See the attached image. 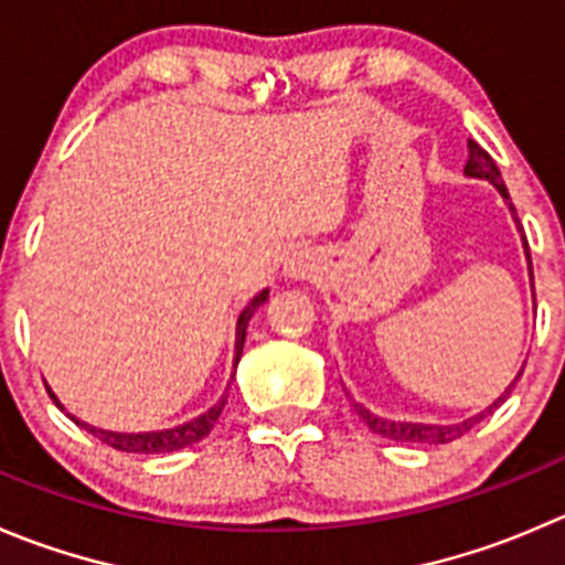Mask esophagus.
<instances>
[{
	"mask_svg": "<svg viewBox=\"0 0 565 565\" xmlns=\"http://www.w3.org/2000/svg\"><path fill=\"white\" fill-rule=\"evenodd\" d=\"M313 268L316 266L313 260H310V255H305V252H294V255L286 260V268H282V271H286V277L291 279H305Z\"/></svg>",
	"mask_w": 565,
	"mask_h": 565,
	"instance_id": "esophagus-1",
	"label": "esophagus"
}]
</instances>
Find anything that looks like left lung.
<instances>
[{"label":"left lung","instance_id":"left-lung-1","mask_svg":"<svg viewBox=\"0 0 565 565\" xmlns=\"http://www.w3.org/2000/svg\"><path fill=\"white\" fill-rule=\"evenodd\" d=\"M466 147H469V163H466L463 174H466V177H475V180H488V182H491L493 188H497L499 196H502V199H504V205H508L510 216H513L515 227H519V233H521L519 216H515V207H513V202H510V193H508V188H504L502 174H499V169H497V163H493V158H491V154L486 152V149L480 147V143L469 141V143H466ZM521 244H524V257H527L530 277H533V260H530V246H527V238H524V233H521ZM533 299H535V297H533ZM521 372H524V366H521ZM521 372L515 374L513 383H510L508 388H504V394H502V396H497V399H493L491 405L486 407V411L475 413V416L463 418V422H458V424L391 422V418L374 416V413L369 411V407L360 405V402H352V405H354V411H358V416L369 424V429H372V433H377V435H383V438H391V440H405V444H449V440H455V438H460V435L469 433V429L475 427V424H480L482 418H486L488 413L493 411V407L502 405V402L508 399L510 391H513V385L519 383Z\"/></svg>","mask_w":565,"mask_h":565}]
</instances>
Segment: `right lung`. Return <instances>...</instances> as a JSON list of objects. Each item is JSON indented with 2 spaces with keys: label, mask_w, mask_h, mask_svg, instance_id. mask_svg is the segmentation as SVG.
Returning a JSON list of instances; mask_svg holds the SVG:
<instances>
[{
  "label": "right lung",
  "mask_w": 565,
  "mask_h": 565,
  "mask_svg": "<svg viewBox=\"0 0 565 565\" xmlns=\"http://www.w3.org/2000/svg\"><path fill=\"white\" fill-rule=\"evenodd\" d=\"M268 299V288H263L260 294H255V297L249 299V302L244 305V310H241L238 316V324H235V358H233V366H238L241 360V352H244V341H246V327H249L252 316H255V310L260 308L263 302ZM46 391H50L52 402H55L61 411H66L63 407V402L57 399L55 391L46 385ZM224 405H227V391L222 394V399L216 402V405L211 407V411L199 413L196 418H191V422L185 424H177V427H169V429H152V433H116V429H102V427H94V424L88 422H79L74 413H66L68 418H72L74 424H79L83 429H88L90 435H96V438L102 440V444H107V447L118 449V452H132V455H166V452H177V449H185L191 447V444H196V440H202L205 435H211V429L216 427L218 416H222Z\"/></svg>",
  "instance_id": "obj_1"
}]
</instances>
